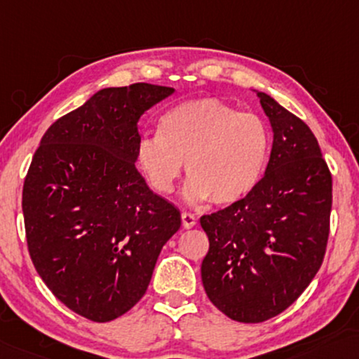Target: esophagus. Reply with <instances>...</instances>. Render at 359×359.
Listing matches in <instances>:
<instances>
[{"label":"esophagus","mask_w":359,"mask_h":359,"mask_svg":"<svg viewBox=\"0 0 359 359\" xmlns=\"http://www.w3.org/2000/svg\"><path fill=\"white\" fill-rule=\"evenodd\" d=\"M196 224V218L191 213H187V211H184L182 213V226H184L185 229H190L194 228V226Z\"/></svg>","instance_id":"34e87169"}]
</instances>
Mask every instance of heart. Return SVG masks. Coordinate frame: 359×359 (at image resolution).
<instances>
[{
    "mask_svg": "<svg viewBox=\"0 0 359 359\" xmlns=\"http://www.w3.org/2000/svg\"><path fill=\"white\" fill-rule=\"evenodd\" d=\"M271 148L265 120L216 97L187 100L159 120L158 136L143 135L135 161L151 189L172 191L182 163L190 180L189 200L234 205L252 194L264 175Z\"/></svg>",
    "mask_w": 359,
    "mask_h": 359,
    "instance_id": "b5f03b06",
    "label": "heart"
}]
</instances>
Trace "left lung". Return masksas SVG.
Returning <instances> with one entry per match:
<instances>
[{"label":"left lung","mask_w":359,"mask_h":359,"mask_svg":"<svg viewBox=\"0 0 359 359\" xmlns=\"http://www.w3.org/2000/svg\"><path fill=\"white\" fill-rule=\"evenodd\" d=\"M273 128L265 175L250 195L200 218L210 241L201 281L232 320L259 324L287 309L319 271L330 232L332 174L314 133L259 93Z\"/></svg>","instance_id":"obj_1"}]
</instances>
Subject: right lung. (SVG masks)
I'll return each instance as SVG.
<instances>
[{"label": "right lung", "instance_id": "add662e5", "mask_svg": "<svg viewBox=\"0 0 359 359\" xmlns=\"http://www.w3.org/2000/svg\"><path fill=\"white\" fill-rule=\"evenodd\" d=\"M172 88H107L42 136L22 190L32 264L55 297L93 322L123 316L148 290L180 211L135 168L138 120Z\"/></svg>", "mask_w": 359, "mask_h": 359}]
</instances>
